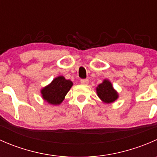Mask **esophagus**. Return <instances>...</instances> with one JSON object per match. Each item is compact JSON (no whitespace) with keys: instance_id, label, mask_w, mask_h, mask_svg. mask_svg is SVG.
<instances>
[{"instance_id":"esophagus-1","label":"esophagus","mask_w":157,"mask_h":157,"mask_svg":"<svg viewBox=\"0 0 157 157\" xmlns=\"http://www.w3.org/2000/svg\"><path fill=\"white\" fill-rule=\"evenodd\" d=\"M80 83H81V84L87 85L89 83V80L87 79H82V80H80Z\"/></svg>"}]
</instances>
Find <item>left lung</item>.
I'll return each instance as SVG.
<instances>
[{"label": "left lung", "instance_id": "1", "mask_svg": "<svg viewBox=\"0 0 157 157\" xmlns=\"http://www.w3.org/2000/svg\"><path fill=\"white\" fill-rule=\"evenodd\" d=\"M96 90L98 97L105 104L112 103L118 98V92L114 89L112 83L107 79L103 80L102 83L98 85Z\"/></svg>", "mask_w": 157, "mask_h": 157}]
</instances>
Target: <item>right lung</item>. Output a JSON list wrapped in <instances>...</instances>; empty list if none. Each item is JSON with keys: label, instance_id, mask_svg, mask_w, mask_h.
<instances>
[{"label": "right lung", "instance_id": "1", "mask_svg": "<svg viewBox=\"0 0 157 157\" xmlns=\"http://www.w3.org/2000/svg\"><path fill=\"white\" fill-rule=\"evenodd\" d=\"M72 86L71 80H67L63 76H58L41 90L42 99L51 105H60Z\"/></svg>", "mask_w": 157, "mask_h": 157}]
</instances>
